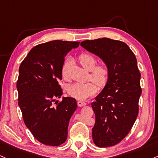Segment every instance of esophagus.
<instances>
[{
  "mask_svg": "<svg viewBox=\"0 0 158 158\" xmlns=\"http://www.w3.org/2000/svg\"><path fill=\"white\" fill-rule=\"evenodd\" d=\"M77 104L79 107H82V106H85L86 103H85V102L82 101V100H79V101H78V103H77Z\"/></svg>",
  "mask_w": 158,
  "mask_h": 158,
  "instance_id": "34e87169",
  "label": "esophagus"
}]
</instances>
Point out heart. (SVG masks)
<instances>
[{"mask_svg":"<svg viewBox=\"0 0 158 158\" xmlns=\"http://www.w3.org/2000/svg\"><path fill=\"white\" fill-rule=\"evenodd\" d=\"M79 60L84 68L91 71V78L95 82L91 81L86 83H73L67 86V91L72 98L77 100H85L97 93L98 90L97 84L100 87H103L106 84L110 77V70L106 64L97 65L98 60L91 53L81 54ZM70 61V58H67L62 65L61 76L64 79H67V71Z\"/></svg>","mask_w":158,"mask_h":158,"instance_id":"obj_1","label":"heart"}]
</instances>
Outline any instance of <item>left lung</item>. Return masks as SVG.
Masks as SVG:
<instances>
[{"label":"left lung","instance_id":"1","mask_svg":"<svg viewBox=\"0 0 158 158\" xmlns=\"http://www.w3.org/2000/svg\"><path fill=\"white\" fill-rule=\"evenodd\" d=\"M80 45L101 58L110 70L108 82L91 103L96 118L92 138L100 148L112 146L127 136L138 115L142 89L136 56L125 43L110 38Z\"/></svg>","mask_w":158,"mask_h":158}]
</instances>
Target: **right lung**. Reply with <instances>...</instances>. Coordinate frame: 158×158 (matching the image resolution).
<instances>
[{
    "label": "right lung",
    "instance_id": "1",
    "mask_svg": "<svg viewBox=\"0 0 158 158\" xmlns=\"http://www.w3.org/2000/svg\"><path fill=\"white\" fill-rule=\"evenodd\" d=\"M79 42L53 40L31 49L21 64L16 87L19 106L26 127L44 145L58 146L67 140L71 116L77 108L76 99L63 98L59 82L67 54Z\"/></svg>",
    "mask_w": 158,
    "mask_h": 158
}]
</instances>
